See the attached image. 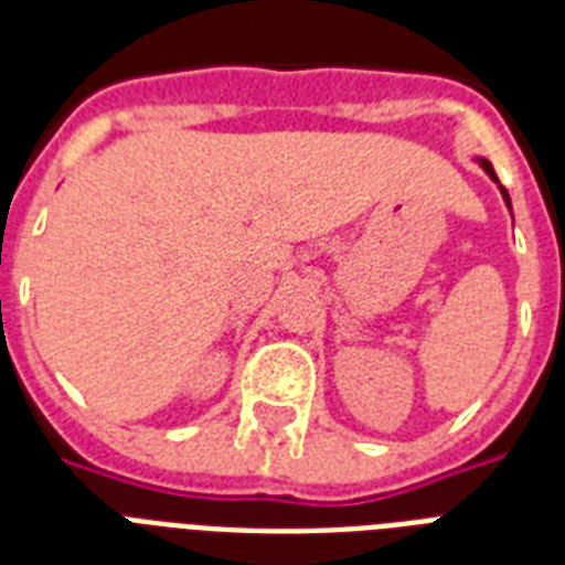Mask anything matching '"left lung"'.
I'll return each instance as SVG.
<instances>
[{
	"label": "left lung",
	"mask_w": 565,
	"mask_h": 565,
	"mask_svg": "<svg viewBox=\"0 0 565 565\" xmlns=\"http://www.w3.org/2000/svg\"><path fill=\"white\" fill-rule=\"evenodd\" d=\"M481 167H483V172H487V175H490L492 181H499V175H495V170H492V163H490V161H483V158H481ZM499 188H501V184H499ZM501 195H504V202H508V207H510V195H508V190L501 188Z\"/></svg>",
	"instance_id": "1"
}]
</instances>
